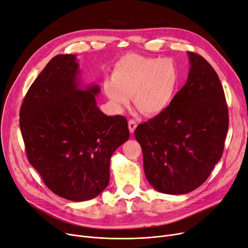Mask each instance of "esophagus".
I'll list each match as a JSON object with an SVG mask.
<instances>
[{"mask_svg":"<svg viewBox=\"0 0 248 248\" xmlns=\"http://www.w3.org/2000/svg\"><path fill=\"white\" fill-rule=\"evenodd\" d=\"M128 126H129L130 133L133 134L135 129H136V127H137V122H136L134 119H130L129 122H128Z\"/></svg>","mask_w":248,"mask_h":248,"instance_id":"34e87169","label":"esophagus"}]
</instances>
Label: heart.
I'll return each instance as SVG.
<instances>
[{
	"mask_svg": "<svg viewBox=\"0 0 248 248\" xmlns=\"http://www.w3.org/2000/svg\"><path fill=\"white\" fill-rule=\"evenodd\" d=\"M179 69L169 58L126 54L116 63L112 79L104 83V92L117 110H122L132 96L134 106L144 115L165 110L176 94Z\"/></svg>",
	"mask_w": 248,
	"mask_h": 248,
	"instance_id": "obj_1",
	"label": "heart"
}]
</instances>
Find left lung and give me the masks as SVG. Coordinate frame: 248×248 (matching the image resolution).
<instances>
[{
  "mask_svg": "<svg viewBox=\"0 0 248 248\" xmlns=\"http://www.w3.org/2000/svg\"><path fill=\"white\" fill-rule=\"evenodd\" d=\"M186 84L169 106L137 126L144 172L157 191L185 194L205 182L219 161L228 130L224 91L204 58L187 52Z\"/></svg>",
  "mask_w": 248,
  "mask_h": 248,
  "instance_id": "8db88e82",
  "label": "left lung"
}]
</instances>
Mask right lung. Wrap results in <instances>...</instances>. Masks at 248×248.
Here are the masks:
<instances>
[{
  "label": "right lung",
  "mask_w": 248,
  "mask_h": 248,
  "mask_svg": "<svg viewBox=\"0 0 248 248\" xmlns=\"http://www.w3.org/2000/svg\"><path fill=\"white\" fill-rule=\"evenodd\" d=\"M97 84L83 87L76 55H57L28 90L20 128L28 160L52 192L71 201L99 195L113 152L129 139L124 116L97 107Z\"/></svg>",
  "instance_id": "obj_1"
}]
</instances>
